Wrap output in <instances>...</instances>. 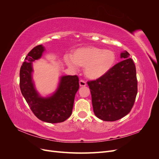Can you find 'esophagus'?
Instances as JSON below:
<instances>
[{
	"instance_id": "esophagus-1",
	"label": "esophagus",
	"mask_w": 159,
	"mask_h": 159,
	"mask_svg": "<svg viewBox=\"0 0 159 159\" xmlns=\"http://www.w3.org/2000/svg\"><path fill=\"white\" fill-rule=\"evenodd\" d=\"M80 85L81 87H84V86L86 85V82L83 80H80Z\"/></svg>"
}]
</instances>
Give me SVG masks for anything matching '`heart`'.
<instances>
[{
    "label": "heart",
    "instance_id": "heart-1",
    "mask_svg": "<svg viewBox=\"0 0 159 159\" xmlns=\"http://www.w3.org/2000/svg\"><path fill=\"white\" fill-rule=\"evenodd\" d=\"M115 61L114 52L93 46L77 49L72 53L71 58H66L67 65L71 69L75 70L76 66L85 68V75L90 80H98L107 74Z\"/></svg>",
    "mask_w": 159,
    "mask_h": 159
}]
</instances>
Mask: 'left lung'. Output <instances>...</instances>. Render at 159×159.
<instances>
[{
    "instance_id": "obj_1",
    "label": "left lung",
    "mask_w": 159,
    "mask_h": 159,
    "mask_svg": "<svg viewBox=\"0 0 159 159\" xmlns=\"http://www.w3.org/2000/svg\"><path fill=\"white\" fill-rule=\"evenodd\" d=\"M121 61L107 74L88 82L95 116L105 121H117L127 115L137 94L136 68L127 51L121 53Z\"/></svg>"
}]
</instances>
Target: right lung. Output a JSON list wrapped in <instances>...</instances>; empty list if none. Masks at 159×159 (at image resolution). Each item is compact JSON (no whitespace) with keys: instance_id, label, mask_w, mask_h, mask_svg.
Instances as JSON below:
<instances>
[{"instance_id":"obj_1","label":"right lung","mask_w":159,"mask_h":159,"mask_svg":"<svg viewBox=\"0 0 159 159\" xmlns=\"http://www.w3.org/2000/svg\"><path fill=\"white\" fill-rule=\"evenodd\" d=\"M45 51L42 44L28 54L20 70L21 93L33 113L42 121L57 123L69 118L72 113L75 93L79 89L77 75H62L54 93L42 97L37 91L33 80V61L39 60Z\"/></svg>"}]
</instances>
